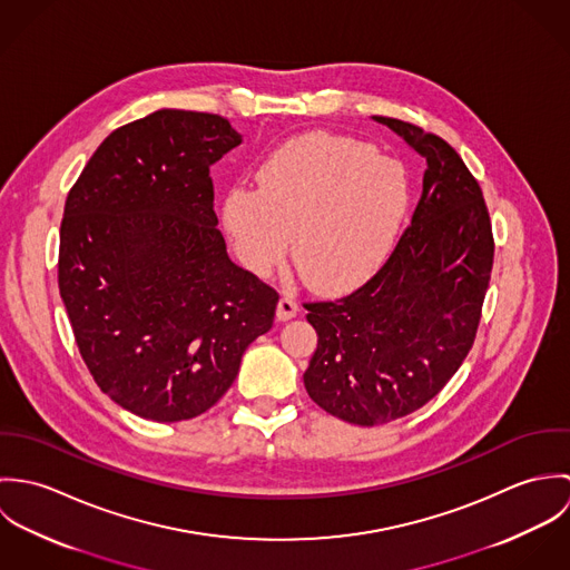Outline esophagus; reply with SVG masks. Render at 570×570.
<instances>
[{
  "label": "esophagus",
  "mask_w": 570,
  "mask_h": 570,
  "mask_svg": "<svg viewBox=\"0 0 570 570\" xmlns=\"http://www.w3.org/2000/svg\"><path fill=\"white\" fill-rule=\"evenodd\" d=\"M298 312H301V305H298L292 296H283V298L278 301V307H276V318H278L281 323H287V321L296 318Z\"/></svg>",
  "instance_id": "esophagus-1"
}]
</instances>
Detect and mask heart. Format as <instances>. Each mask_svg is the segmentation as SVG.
Listing matches in <instances>:
<instances>
[{
    "instance_id": "b5f03b06",
    "label": "heart",
    "mask_w": 570,
    "mask_h": 570,
    "mask_svg": "<svg viewBox=\"0 0 570 570\" xmlns=\"http://www.w3.org/2000/svg\"><path fill=\"white\" fill-rule=\"evenodd\" d=\"M258 190L235 188L224 226L245 267L269 274L292 247L307 283L344 292L373 276L400 237L407 210L404 166L362 140L309 134L272 151Z\"/></svg>"
}]
</instances>
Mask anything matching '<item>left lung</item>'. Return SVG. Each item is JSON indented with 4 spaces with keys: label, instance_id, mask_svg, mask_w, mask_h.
Segmentation results:
<instances>
[{
    "label": "left lung",
    "instance_id": "8db88e82",
    "mask_svg": "<svg viewBox=\"0 0 570 570\" xmlns=\"http://www.w3.org/2000/svg\"><path fill=\"white\" fill-rule=\"evenodd\" d=\"M373 120L425 160L421 199L371 281L344 298L305 305L318 333L305 389L355 425L406 416L450 382L474 344L493 265L483 190L459 154L404 120Z\"/></svg>",
    "mask_w": 570,
    "mask_h": 570
}]
</instances>
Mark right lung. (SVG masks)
<instances>
[{
	"label": "right lung",
	"instance_id": "add662e5",
	"mask_svg": "<svg viewBox=\"0 0 570 570\" xmlns=\"http://www.w3.org/2000/svg\"><path fill=\"white\" fill-rule=\"evenodd\" d=\"M242 140L222 116L158 109L109 134L68 195L70 325L100 391L142 419L215 406L274 323L276 289L230 261L213 210L210 166Z\"/></svg>",
	"mask_w": 570,
	"mask_h": 570
}]
</instances>
